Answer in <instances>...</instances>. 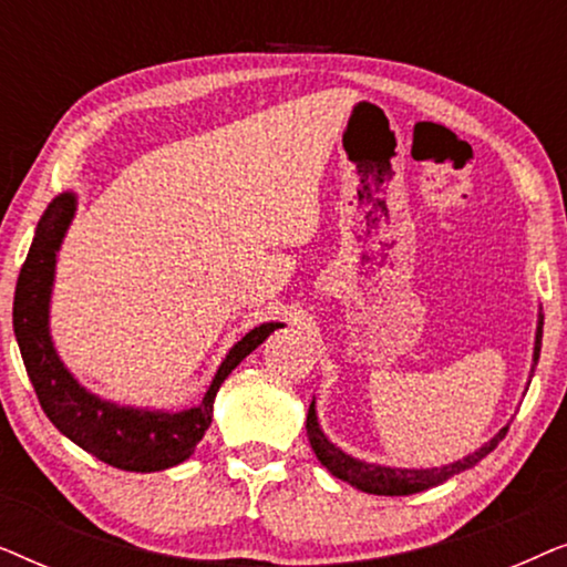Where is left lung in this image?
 Returning a JSON list of instances; mask_svg holds the SVG:
<instances>
[{"label":"left lung","instance_id":"1","mask_svg":"<svg viewBox=\"0 0 567 567\" xmlns=\"http://www.w3.org/2000/svg\"><path fill=\"white\" fill-rule=\"evenodd\" d=\"M542 328H545V315H537V332H534V353H532V374L534 377V367L539 361V348H542ZM508 425L495 433L491 441H485L477 452H472L464 456V460H456L452 464H444V467H425V470H413V467H386V464H374V462H363L355 460V456L346 454L343 449L332 444V441L324 436V431L320 429V421H317V405L312 400L307 413V436H309V446L324 470L330 472L332 477L343 480V483L353 485L355 491L361 493H371V495H413V493H423L429 487H436L441 483H446L449 477L460 475V472L475 467L477 462H483L487 454L493 452L495 446L506 439Z\"/></svg>","mask_w":567,"mask_h":567}]
</instances>
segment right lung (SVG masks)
Masks as SVG:
<instances>
[{
  "label": "right lung",
  "mask_w": 567,
  "mask_h": 567,
  "mask_svg": "<svg viewBox=\"0 0 567 567\" xmlns=\"http://www.w3.org/2000/svg\"><path fill=\"white\" fill-rule=\"evenodd\" d=\"M76 214V196L61 193L45 208L33 245L22 262L12 305V328L22 363L49 421L100 462L126 472H159L188 460L214 417V400L231 371L284 322H262L224 355L204 400L185 410H152L118 405L80 384L53 346L51 293L56 260L69 224Z\"/></svg>",
  "instance_id": "add662e5"
}]
</instances>
